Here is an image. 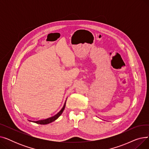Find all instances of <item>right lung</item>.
<instances>
[{
	"label": "right lung",
	"mask_w": 149,
	"mask_h": 149,
	"mask_svg": "<svg viewBox=\"0 0 149 149\" xmlns=\"http://www.w3.org/2000/svg\"><path fill=\"white\" fill-rule=\"evenodd\" d=\"M66 100L65 103L64 104L63 107H62V109H61L60 111L58 113H57L56 115H55L54 116H53L52 117H50V118H48L42 120H38V121H29H29H31V122L35 123H37V124H48L49 123H51L54 121L55 120H56L58 118V117L61 115L63 112L64 109L65 108V106H66Z\"/></svg>",
	"instance_id": "right-lung-1"
}]
</instances>
